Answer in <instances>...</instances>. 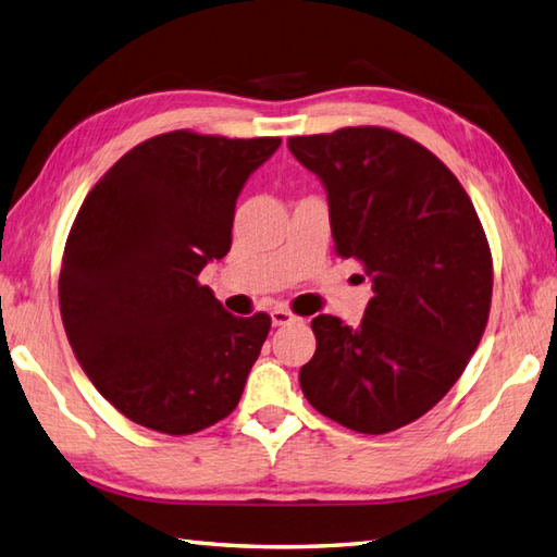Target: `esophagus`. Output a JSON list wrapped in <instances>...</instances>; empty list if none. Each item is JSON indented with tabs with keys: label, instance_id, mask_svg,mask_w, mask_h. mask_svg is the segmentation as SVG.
I'll return each mask as SVG.
<instances>
[{
	"label": "esophagus",
	"instance_id": "1",
	"mask_svg": "<svg viewBox=\"0 0 557 557\" xmlns=\"http://www.w3.org/2000/svg\"><path fill=\"white\" fill-rule=\"evenodd\" d=\"M298 317H295L290 310L286 308H274L271 310V324L274 326H283V324H293Z\"/></svg>",
	"mask_w": 557,
	"mask_h": 557
}]
</instances>
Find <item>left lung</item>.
I'll use <instances>...</instances> for the list:
<instances>
[{"instance_id":"8db88e82","label":"left lung","mask_w":557,"mask_h":557,"mask_svg":"<svg viewBox=\"0 0 557 557\" xmlns=\"http://www.w3.org/2000/svg\"><path fill=\"white\" fill-rule=\"evenodd\" d=\"M320 177L336 252L372 281L358 326L312 320L300 387L322 416L382 435L428 413L461 377L487 324L493 262L479 215L449 168L389 129L290 136Z\"/></svg>"}]
</instances>
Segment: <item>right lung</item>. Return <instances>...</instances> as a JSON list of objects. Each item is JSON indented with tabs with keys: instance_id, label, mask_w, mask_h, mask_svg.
<instances>
[{
	"instance_id": "add662e5",
	"label": "right lung",
	"mask_w": 557,
	"mask_h": 557,
	"mask_svg": "<svg viewBox=\"0 0 557 557\" xmlns=\"http://www.w3.org/2000/svg\"><path fill=\"white\" fill-rule=\"evenodd\" d=\"M278 146V136H153L78 209L62 322L88 380L129 421L191 435L240 401L271 320L231 314L197 276L228 255L237 197Z\"/></svg>"
}]
</instances>
